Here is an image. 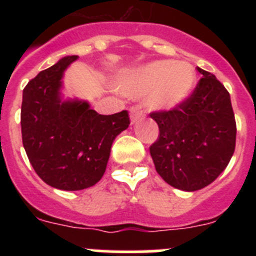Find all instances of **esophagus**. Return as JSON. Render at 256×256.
<instances>
[{"label":"esophagus","mask_w":256,"mask_h":256,"mask_svg":"<svg viewBox=\"0 0 256 256\" xmlns=\"http://www.w3.org/2000/svg\"><path fill=\"white\" fill-rule=\"evenodd\" d=\"M130 118V124H134V123H137L138 120H142V119L144 118V112H140L138 108H132Z\"/></svg>","instance_id":"34e87169"}]
</instances>
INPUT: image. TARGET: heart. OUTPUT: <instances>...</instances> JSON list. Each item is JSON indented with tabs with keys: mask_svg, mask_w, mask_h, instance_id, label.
I'll use <instances>...</instances> for the list:
<instances>
[{
	"mask_svg": "<svg viewBox=\"0 0 256 256\" xmlns=\"http://www.w3.org/2000/svg\"><path fill=\"white\" fill-rule=\"evenodd\" d=\"M196 84L195 68L186 61L156 60L126 72L118 87L133 98L146 96L148 108L170 112L191 96Z\"/></svg>",
	"mask_w": 256,
	"mask_h": 256,
	"instance_id": "b5f03b06",
	"label": "heart"
}]
</instances>
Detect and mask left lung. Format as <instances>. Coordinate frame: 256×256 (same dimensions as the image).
Masks as SVG:
<instances>
[{
  "label": "left lung",
  "instance_id": "left-lung-1",
  "mask_svg": "<svg viewBox=\"0 0 256 256\" xmlns=\"http://www.w3.org/2000/svg\"><path fill=\"white\" fill-rule=\"evenodd\" d=\"M198 70L202 78L182 105L150 114L160 130L150 148L156 172L172 187L187 192L214 182L236 146L230 94L216 76L201 68Z\"/></svg>",
  "mask_w": 256,
  "mask_h": 256
}]
</instances>
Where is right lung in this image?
<instances>
[{
  "label": "right lung",
  "mask_w": 256,
  "mask_h": 256,
  "mask_svg": "<svg viewBox=\"0 0 256 256\" xmlns=\"http://www.w3.org/2000/svg\"><path fill=\"white\" fill-rule=\"evenodd\" d=\"M76 58H60L22 91V146L40 180L64 191L96 184L106 170L112 142L130 126L126 110L100 115L88 101L64 98V73Z\"/></svg>",
  "instance_id": "right-lung-1"
}]
</instances>
